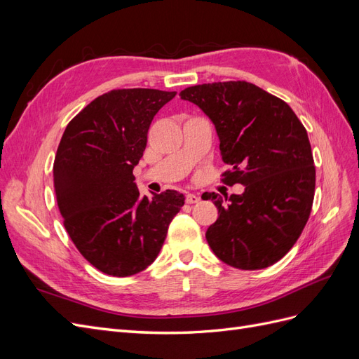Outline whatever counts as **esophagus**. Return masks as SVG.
Here are the masks:
<instances>
[{"label": "esophagus", "instance_id": "obj_1", "mask_svg": "<svg viewBox=\"0 0 359 359\" xmlns=\"http://www.w3.org/2000/svg\"><path fill=\"white\" fill-rule=\"evenodd\" d=\"M199 201H201V198L198 196V194H193V193L186 194V202L187 203H198Z\"/></svg>", "mask_w": 359, "mask_h": 359}]
</instances>
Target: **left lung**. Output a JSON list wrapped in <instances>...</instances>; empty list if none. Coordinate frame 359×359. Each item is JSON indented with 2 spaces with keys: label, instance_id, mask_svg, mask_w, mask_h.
I'll list each match as a JSON object with an SVG mask.
<instances>
[{
  "label": "left lung",
  "instance_id": "8db88e82",
  "mask_svg": "<svg viewBox=\"0 0 359 359\" xmlns=\"http://www.w3.org/2000/svg\"><path fill=\"white\" fill-rule=\"evenodd\" d=\"M215 126L227 186L244 193H203L219 210L205 236L222 262L238 269L274 265L306 226L316 186L307 130L290 106L245 81L189 86L180 93Z\"/></svg>",
  "mask_w": 359,
  "mask_h": 359
}]
</instances>
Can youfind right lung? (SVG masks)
<instances>
[{
  "instance_id": "right-lung-1",
  "label": "right lung",
  "mask_w": 359,
  "mask_h": 359,
  "mask_svg": "<svg viewBox=\"0 0 359 359\" xmlns=\"http://www.w3.org/2000/svg\"><path fill=\"white\" fill-rule=\"evenodd\" d=\"M175 94L114 90L64 130L53 161L58 208L76 248L107 276L128 277L153 264L184 205L177 190L140 196L133 175L151 121Z\"/></svg>"
}]
</instances>
